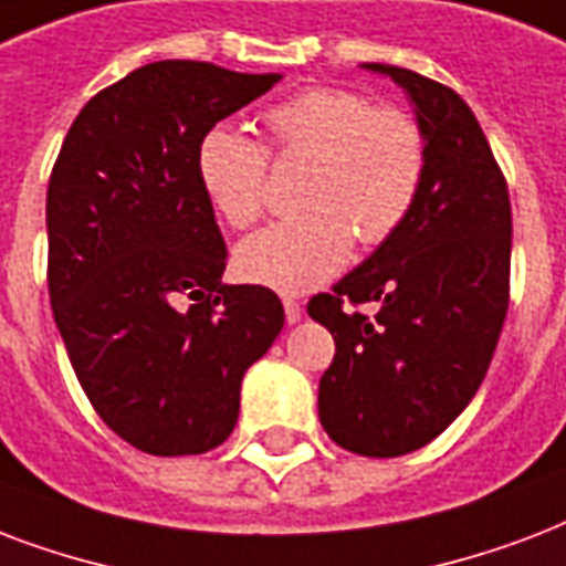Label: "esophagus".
Returning a JSON list of instances; mask_svg holds the SVG:
<instances>
[{"mask_svg":"<svg viewBox=\"0 0 566 566\" xmlns=\"http://www.w3.org/2000/svg\"><path fill=\"white\" fill-rule=\"evenodd\" d=\"M283 310H286L289 324H297L301 322V315H304V306H301V301H295V297H283Z\"/></svg>","mask_w":566,"mask_h":566,"instance_id":"obj_1","label":"esophagus"}]
</instances>
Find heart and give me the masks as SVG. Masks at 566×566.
Returning a JSON list of instances; mask_svg holds the SVG:
<instances>
[{
    "instance_id": "heart-1",
    "label": "heart",
    "mask_w": 566,
    "mask_h": 566,
    "mask_svg": "<svg viewBox=\"0 0 566 566\" xmlns=\"http://www.w3.org/2000/svg\"><path fill=\"white\" fill-rule=\"evenodd\" d=\"M274 150L310 159L297 203L304 212L244 239L235 265L244 280L277 292L327 283L363 248L387 242L413 209L424 177V135L401 108H369L343 87H310L265 112ZM265 147L218 126L197 150V177L233 230L251 227L265 203Z\"/></svg>"
}]
</instances>
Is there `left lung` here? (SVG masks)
<instances>
[{"label": "left lung", "mask_w": 566, "mask_h": 566, "mask_svg": "<svg viewBox=\"0 0 566 566\" xmlns=\"http://www.w3.org/2000/svg\"><path fill=\"white\" fill-rule=\"evenodd\" d=\"M424 135L413 209L348 271L310 318L336 354L318 384V419L333 442L366 458L428 446L467 410L496 352L507 313L511 200L472 108L451 87L392 64ZM375 303L363 316L356 306Z\"/></svg>", "instance_id": "1"}]
</instances>
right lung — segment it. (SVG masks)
Masks as SVG:
<instances>
[{
	"label": "right lung",
	"instance_id": "1",
	"mask_svg": "<svg viewBox=\"0 0 566 566\" xmlns=\"http://www.w3.org/2000/svg\"><path fill=\"white\" fill-rule=\"evenodd\" d=\"M280 73L153 61L78 112L46 191L50 301L78 384L129 446H221L242 378L283 331L265 286L223 283L227 244L197 177L218 120Z\"/></svg>",
	"mask_w": 566,
	"mask_h": 566
}]
</instances>
